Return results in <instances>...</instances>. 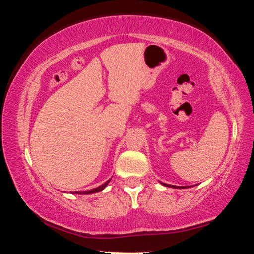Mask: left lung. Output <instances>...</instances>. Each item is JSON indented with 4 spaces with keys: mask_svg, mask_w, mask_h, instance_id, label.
<instances>
[{
    "mask_svg": "<svg viewBox=\"0 0 254 254\" xmlns=\"http://www.w3.org/2000/svg\"><path fill=\"white\" fill-rule=\"evenodd\" d=\"M165 185V186H168V187H174L173 185H168V184H163ZM176 188H184V187H180V186H178V187H176Z\"/></svg>",
    "mask_w": 254,
    "mask_h": 254,
    "instance_id": "obj_1",
    "label": "left lung"
}]
</instances>
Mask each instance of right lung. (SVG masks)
I'll use <instances>...</instances> for the list:
<instances>
[{
	"label": "right lung",
	"instance_id": "obj_1",
	"mask_svg": "<svg viewBox=\"0 0 254 254\" xmlns=\"http://www.w3.org/2000/svg\"><path fill=\"white\" fill-rule=\"evenodd\" d=\"M110 180H111V179H110ZM110 180H107V182H106L105 184H103L102 186H100V187H97V188H94V189H91V190H87V191H83V192L75 191V194H84V195H88V194H94V192H98V191L103 190V189H104V188L107 186V184L110 183ZM72 194H74V192H72Z\"/></svg>",
	"mask_w": 254,
	"mask_h": 254
}]
</instances>
